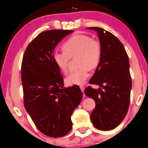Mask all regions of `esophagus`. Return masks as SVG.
<instances>
[{
	"mask_svg": "<svg viewBox=\"0 0 148 148\" xmlns=\"http://www.w3.org/2000/svg\"><path fill=\"white\" fill-rule=\"evenodd\" d=\"M80 88H81V90H82V92H84V88H85V87L84 86H80Z\"/></svg>",
	"mask_w": 148,
	"mask_h": 148,
	"instance_id": "1",
	"label": "esophagus"
}]
</instances>
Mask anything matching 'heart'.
Returning a JSON list of instances; mask_svg holds the SVG:
<instances>
[{"instance_id": "1", "label": "heart", "mask_w": 148, "mask_h": 148, "mask_svg": "<svg viewBox=\"0 0 148 148\" xmlns=\"http://www.w3.org/2000/svg\"><path fill=\"white\" fill-rule=\"evenodd\" d=\"M63 50L55 51L53 60L63 73L68 70L69 59L76 57L79 68L71 71L66 78L68 85H82L89 77V69H94L101 60L102 47L98 40L85 35H75L68 39L62 45Z\"/></svg>"}]
</instances>
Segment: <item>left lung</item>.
<instances>
[{
	"instance_id": "8db88e82",
	"label": "left lung",
	"mask_w": 148,
	"mask_h": 148,
	"mask_svg": "<svg viewBox=\"0 0 148 148\" xmlns=\"http://www.w3.org/2000/svg\"><path fill=\"white\" fill-rule=\"evenodd\" d=\"M97 32L102 47V56L89 84L99 90L86 87L85 94L96 102L90 119L101 130L114 129L122 122L128 111L132 87L129 59L121 41L101 27H87Z\"/></svg>"
}]
</instances>
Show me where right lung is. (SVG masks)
Segmentation results:
<instances>
[{"mask_svg":"<svg viewBox=\"0 0 148 148\" xmlns=\"http://www.w3.org/2000/svg\"><path fill=\"white\" fill-rule=\"evenodd\" d=\"M72 32H42L27 47L22 61L25 108L37 129L52 138L64 136L71 130V114L83 96L78 85L64 87L63 77L53 60L54 48Z\"/></svg>","mask_w":148,"mask_h":148,"instance_id":"add662e5","label":"right lung"}]
</instances>
